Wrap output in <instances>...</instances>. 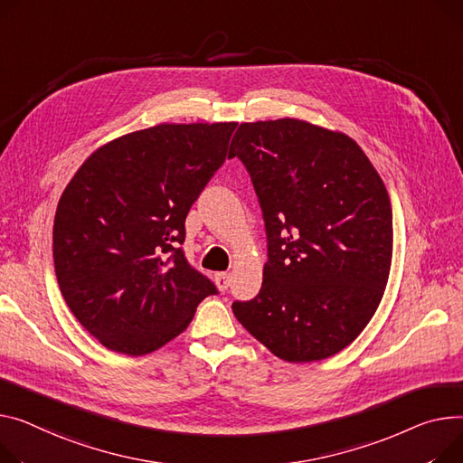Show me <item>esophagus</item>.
<instances>
[{"label":"esophagus","mask_w":463,"mask_h":463,"mask_svg":"<svg viewBox=\"0 0 463 463\" xmlns=\"http://www.w3.org/2000/svg\"><path fill=\"white\" fill-rule=\"evenodd\" d=\"M229 283H231V275L227 271H220L215 273V285H218V288L222 292H225L229 288Z\"/></svg>","instance_id":"obj_1"}]
</instances>
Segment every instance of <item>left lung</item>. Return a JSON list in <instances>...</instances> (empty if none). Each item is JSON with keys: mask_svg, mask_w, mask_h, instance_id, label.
<instances>
[{"mask_svg": "<svg viewBox=\"0 0 463 463\" xmlns=\"http://www.w3.org/2000/svg\"><path fill=\"white\" fill-rule=\"evenodd\" d=\"M250 171L262 208V288L232 313L288 363L331 357L374 317L392 259L385 184L343 132L299 118L241 122L229 158Z\"/></svg>", "mask_w": 463, "mask_h": 463, "instance_id": "1", "label": "left lung"}]
</instances>
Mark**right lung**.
<instances>
[{
	"instance_id": "1",
	"label": "right lung",
	"mask_w": 463,
	"mask_h": 463,
	"mask_svg": "<svg viewBox=\"0 0 463 463\" xmlns=\"http://www.w3.org/2000/svg\"><path fill=\"white\" fill-rule=\"evenodd\" d=\"M238 122L164 125L120 136L81 164L53 220L57 283L108 350L145 355L186 329L215 294L178 243Z\"/></svg>"
}]
</instances>
